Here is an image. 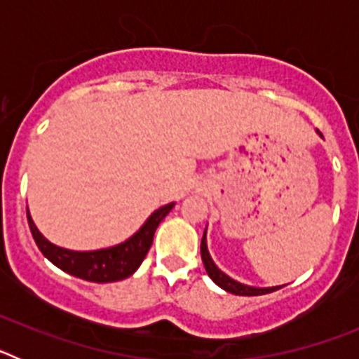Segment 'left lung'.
Listing matches in <instances>:
<instances>
[{
  "instance_id": "left-lung-1",
  "label": "left lung",
  "mask_w": 359,
  "mask_h": 359,
  "mask_svg": "<svg viewBox=\"0 0 359 359\" xmlns=\"http://www.w3.org/2000/svg\"><path fill=\"white\" fill-rule=\"evenodd\" d=\"M201 259H203V264H205V269H207L208 277H210L219 287H223L224 291H228V293L241 294V297H257V294H266V293H271V291L278 290V287L244 286V284H241V282L233 280V278H230L228 275H224L223 271H221V269L214 264L210 253H208L207 230H205V233H203V239H201Z\"/></svg>"
}]
</instances>
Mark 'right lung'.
Listing matches in <instances>:
<instances>
[{
	"mask_svg": "<svg viewBox=\"0 0 359 359\" xmlns=\"http://www.w3.org/2000/svg\"><path fill=\"white\" fill-rule=\"evenodd\" d=\"M172 207L174 203L158 208L145 221L144 226L126 243L113 246V248L97 250V252H72V250L59 248L41 236V231L36 228L28 212L27 217L37 248L50 262H53L57 268H61L62 271L73 275V277L104 284V282L123 280V278L131 277L135 273L147 255L149 248H151L152 237H154L158 224L163 221L165 215L172 210Z\"/></svg>",
	"mask_w": 359,
	"mask_h": 359,
	"instance_id": "1",
	"label": "right lung"
}]
</instances>
